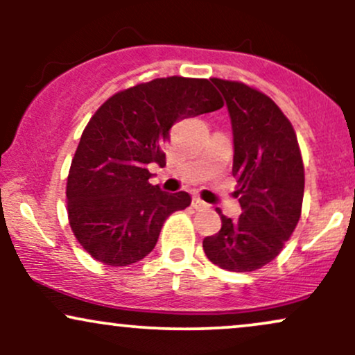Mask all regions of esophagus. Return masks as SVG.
Instances as JSON below:
<instances>
[{
    "mask_svg": "<svg viewBox=\"0 0 355 355\" xmlns=\"http://www.w3.org/2000/svg\"><path fill=\"white\" fill-rule=\"evenodd\" d=\"M191 205H193L195 209H209V205H207L205 202L200 200V198H197V197L193 198V202H191Z\"/></svg>",
    "mask_w": 355,
    "mask_h": 355,
    "instance_id": "esophagus-1",
    "label": "esophagus"
}]
</instances>
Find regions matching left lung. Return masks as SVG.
Here are the masks:
<instances>
[{
  "instance_id": "8db88e82",
  "label": "left lung",
  "mask_w": 355,
  "mask_h": 355,
  "mask_svg": "<svg viewBox=\"0 0 355 355\" xmlns=\"http://www.w3.org/2000/svg\"><path fill=\"white\" fill-rule=\"evenodd\" d=\"M230 115L234 166L242 215H222L218 234L203 239L209 260L230 272L267 266L297 227L304 198V164L291 121L263 93L211 78ZM218 214L222 211L218 210Z\"/></svg>"
}]
</instances>
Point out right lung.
<instances>
[{
	"instance_id": "obj_1",
	"label": "right lung",
	"mask_w": 355,
	"mask_h": 355,
	"mask_svg": "<svg viewBox=\"0 0 355 355\" xmlns=\"http://www.w3.org/2000/svg\"><path fill=\"white\" fill-rule=\"evenodd\" d=\"M222 107L210 80L170 76L123 89L96 110L67 183L71 230L93 259L125 267L153 250L168 215L191 198L152 185L146 166L165 165L162 148L175 121Z\"/></svg>"
}]
</instances>
